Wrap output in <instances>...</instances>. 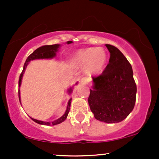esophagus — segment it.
Listing matches in <instances>:
<instances>
[{"mask_svg": "<svg viewBox=\"0 0 159 159\" xmlns=\"http://www.w3.org/2000/svg\"><path fill=\"white\" fill-rule=\"evenodd\" d=\"M88 82H89V79L87 78H85V77L82 78L80 80V83L83 84H87Z\"/></svg>", "mask_w": 159, "mask_h": 159, "instance_id": "esophagus-1", "label": "esophagus"}]
</instances>
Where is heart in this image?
<instances>
[{"mask_svg": "<svg viewBox=\"0 0 159 159\" xmlns=\"http://www.w3.org/2000/svg\"><path fill=\"white\" fill-rule=\"evenodd\" d=\"M72 62L78 66H85L90 74H98L105 69L107 62V54L101 48H87L80 49L72 57Z\"/></svg>", "mask_w": 159, "mask_h": 159, "instance_id": "heart-1", "label": "heart"}]
</instances>
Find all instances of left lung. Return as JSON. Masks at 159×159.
I'll return each mask as SVG.
<instances>
[{"label": "left lung", "mask_w": 159, "mask_h": 159, "mask_svg": "<svg viewBox=\"0 0 159 159\" xmlns=\"http://www.w3.org/2000/svg\"><path fill=\"white\" fill-rule=\"evenodd\" d=\"M105 46L111 54L109 63L100 75L93 77L88 103L96 120L120 123L134 108L137 86L132 66L123 53L114 45Z\"/></svg>", "instance_id": "8db88e82"}]
</instances>
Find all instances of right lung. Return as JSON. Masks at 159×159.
<instances>
[{
	"mask_svg": "<svg viewBox=\"0 0 159 159\" xmlns=\"http://www.w3.org/2000/svg\"><path fill=\"white\" fill-rule=\"evenodd\" d=\"M72 41H68L67 42V44H70L72 43ZM60 48V45L58 44H54V45H43V46L39 47L36 50L34 51V52L32 53L31 54L28 56V57L27 58L26 61H25V64H24V67H23V70L21 72V75H20L19 77V87H20L21 86V79H22L23 77V74L25 72V69H26L27 64L30 61H33V60H36V59H51V58H53L54 57L56 56V53L58 51V48ZM77 84V83H76ZM72 87H70V89L68 90L69 93H72ZM19 101L21 102V99H20V91L19 90ZM71 100L72 98H70L68 102V105H67V108L65 114L60 117L59 119L54 120L51 123V122H43V121H40V120H37L34 119V118H31V119L34 120V122H36V123L40 124V125H57V124H60L61 123H63L64 120L66 119L67 116H68V114L69 112V109H70V105H71Z\"/></svg>",
	"mask_w": 159,
	"mask_h": 159,
	"instance_id": "obj_1",
	"label": "right lung"
}]
</instances>
